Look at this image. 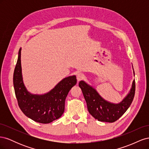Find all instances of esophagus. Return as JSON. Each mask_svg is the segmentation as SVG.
Here are the masks:
<instances>
[{"mask_svg": "<svg viewBox=\"0 0 149 149\" xmlns=\"http://www.w3.org/2000/svg\"><path fill=\"white\" fill-rule=\"evenodd\" d=\"M83 78H84V74L82 73H78L77 74H76V78H77L78 81H79L83 79Z\"/></svg>", "mask_w": 149, "mask_h": 149, "instance_id": "34e87169", "label": "esophagus"}]
</instances>
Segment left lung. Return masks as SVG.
<instances>
[{"label": "left lung", "instance_id": "1", "mask_svg": "<svg viewBox=\"0 0 149 149\" xmlns=\"http://www.w3.org/2000/svg\"><path fill=\"white\" fill-rule=\"evenodd\" d=\"M79 86L82 90L90 114L99 121L107 123H114L125 113L131 104L136 90V84L134 80L127 95L120 102L114 104L105 100L96 89L84 81H79Z\"/></svg>", "mask_w": 149, "mask_h": 149}]
</instances>
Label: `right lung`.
<instances>
[{"label": "right lung", "instance_id": "1", "mask_svg": "<svg viewBox=\"0 0 149 149\" xmlns=\"http://www.w3.org/2000/svg\"><path fill=\"white\" fill-rule=\"evenodd\" d=\"M21 49L13 73V86L18 104L30 119L42 124H48L63 114L66 96L77 83L75 75L63 79L51 91L43 94H33L25 86L22 74Z\"/></svg>", "mask_w": 149, "mask_h": 149}]
</instances>
